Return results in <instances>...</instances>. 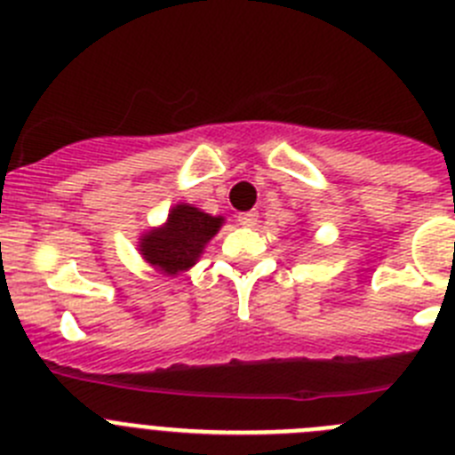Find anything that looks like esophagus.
Segmentation results:
<instances>
[{
    "instance_id": "1",
    "label": "esophagus",
    "mask_w": 455,
    "mask_h": 455,
    "mask_svg": "<svg viewBox=\"0 0 455 455\" xmlns=\"http://www.w3.org/2000/svg\"><path fill=\"white\" fill-rule=\"evenodd\" d=\"M239 225H243V228H252V225H257L255 212H246V214H239Z\"/></svg>"
}]
</instances>
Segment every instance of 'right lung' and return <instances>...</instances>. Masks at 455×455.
I'll list each match as a JSON object with an SVG mask.
<instances>
[{
  "label": "right lung",
  "mask_w": 455,
  "mask_h": 455,
  "mask_svg": "<svg viewBox=\"0 0 455 455\" xmlns=\"http://www.w3.org/2000/svg\"><path fill=\"white\" fill-rule=\"evenodd\" d=\"M223 220V216H212L188 203H178L168 212L166 223L140 235V257L164 275H182L196 267L204 246L219 235Z\"/></svg>",
  "instance_id": "1"
}]
</instances>
